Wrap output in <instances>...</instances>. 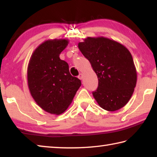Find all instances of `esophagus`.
<instances>
[{
	"mask_svg": "<svg viewBox=\"0 0 157 157\" xmlns=\"http://www.w3.org/2000/svg\"><path fill=\"white\" fill-rule=\"evenodd\" d=\"M83 78H84V75L82 73H80L79 75V76H78V78L79 79H83Z\"/></svg>",
	"mask_w": 157,
	"mask_h": 157,
	"instance_id": "esophagus-1",
	"label": "esophagus"
}]
</instances>
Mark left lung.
I'll return each mask as SVG.
<instances>
[{
    "instance_id": "8db88e82",
    "label": "left lung",
    "mask_w": 157,
    "mask_h": 157,
    "mask_svg": "<svg viewBox=\"0 0 157 157\" xmlns=\"http://www.w3.org/2000/svg\"><path fill=\"white\" fill-rule=\"evenodd\" d=\"M78 48L98 78L93 92L98 104L114 111L127 105L134 93L137 73L131 52L118 41L104 36L87 37Z\"/></svg>"
}]
</instances>
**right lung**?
<instances>
[{"label":"right lung","mask_w":157,"mask_h":157,"mask_svg":"<svg viewBox=\"0 0 157 157\" xmlns=\"http://www.w3.org/2000/svg\"><path fill=\"white\" fill-rule=\"evenodd\" d=\"M69 41L48 39L34 50L29 61L27 79L36 103L48 113L60 115L71 104L81 81L69 72L67 62L59 55Z\"/></svg>","instance_id":"1"}]
</instances>
